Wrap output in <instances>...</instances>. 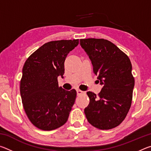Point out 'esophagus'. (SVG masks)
<instances>
[{
    "label": "esophagus",
    "instance_id": "esophagus-1",
    "mask_svg": "<svg viewBox=\"0 0 151 151\" xmlns=\"http://www.w3.org/2000/svg\"><path fill=\"white\" fill-rule=\"evenodd\" d=\"M76 93H77V95H81V94H83L85 93V92L81 91L80 89H77V90H76Z\"/></svg>",
    "mask_w": 151,
    "mask_h": 151
}]
</instances>
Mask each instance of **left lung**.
<instances>
[{
  "instance_id": "obj_1",
  "label": "left lung",
  "mask_w": 151,
  "mask_h": 151,
  "mask_svg": "<svg viewBox=\"0 0 151 151\" xmlns=\"http://www.w3.org/2000/svg\"><path fill=\"white\" fill-rule=\"evenodd\" d=\"M80 45L103 85L98 96L91 91L86 93L90 102L85 109L86 117L97 129H113L124 121L131 106L134 79L131 60L109 40L81 39Z\"/></svg>"
}]
</instances>
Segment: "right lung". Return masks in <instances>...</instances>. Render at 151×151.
Wrapping results in <instances>:
<instances>
[{
    "label": "right lung",
    "instance_id": "1",
    "mask_svg": "<svg viewBox=\"0 0 151 151\" xmlns=\"http://www.w3.org/2000/svg\"><path fill=\"white\" fill-rule=\"evenodd\" d=\"M78 45V39L47 42L24 63L20 96L28 118L38 129L52 131L67 121L76 91L59 87L57 78H63L66 57Z\"/></svg>",
    "mask_w": 151,
    "mask_h": 151
}]
</instances>
